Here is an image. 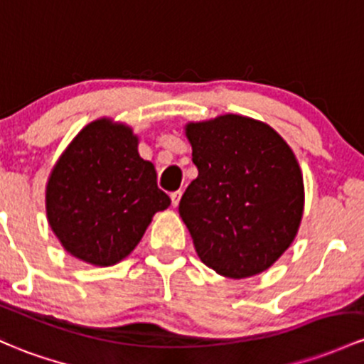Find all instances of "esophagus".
Segmentation results:
<instances>
[{
    "label": "esophagus",
    "mask_w": 364,
    "mask_h": 364,
    "mask_svg": "<svg viewBox=\"0 0 364 364\" xmlns=\"http://www.w3.org/2000/svg\"><path fill=\"white\" fill-rule=\"evenodd\" d=\"M181 190H178V192H172L171 193V200H172V205H174V208H178V204H179V198H181Z\"/></svg>",
    "instance_id": "esophagus-1"
}]
</instances>
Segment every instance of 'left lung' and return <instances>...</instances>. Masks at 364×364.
Here are the masks:
<instances>
[{
	"instance_id": "obj_1",
	"label": "left lung",
	"mask_w": 364,
	"mask_h": 364,
	"mask_svg": "<svg viewBox=\"0 0 364 364\" xmlns=\"http://www.w3.org/2000/svg\"><path fill=\"white\" fill-rule=\"evenodd\" d=\"M198 176L179 216L198 258L244 279L289 247L304 214V179L291 148L269 125L239 114L186 125Z\"/></svg>"
}]
</instances>
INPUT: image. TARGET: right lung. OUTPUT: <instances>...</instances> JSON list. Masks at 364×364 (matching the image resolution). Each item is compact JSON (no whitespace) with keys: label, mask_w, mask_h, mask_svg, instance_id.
<instances>
[{"label":"right lung","mask_w":364,"mask_h":364,"mask_svg":"<svg viewBox=\"0 0 364 364\" xmlns=\"http://www.w3.org/2000/svg\"><path fill=\"white\" fill-rule=\"evenodd\" d=\"M171 204L125 125L92 122L73 139L47 185V218L64 250L92 265L124 259L153 214Z\"/></svg>","instance_id":"right-lung-1"}]
</instances>
